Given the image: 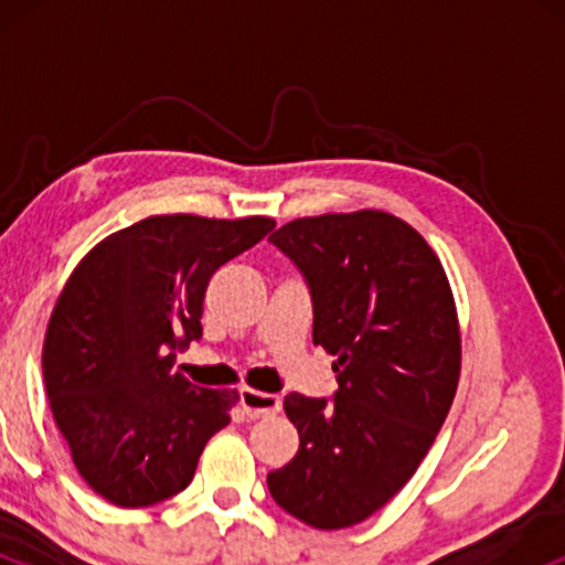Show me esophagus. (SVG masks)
Returning <instances> with one entry per match:
<instances>
[{"instance_id":"obj_1","label":"esophagus","mask_w":565,"mask_h":565,"mask_svg":"<svg viewBox=\"0 0 565 565\" xmlns=\"http://www.w3.org/2000/svg\"><path fill=\"white\" fill-rule=\"evenodd\" d=\"M242 408L249 419H263L276 414L281 408V398L270 393H260V391H252V387H244L242 391Z\"/></svg>"}]
</instances>
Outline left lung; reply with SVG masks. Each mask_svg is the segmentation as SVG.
Masks as SVG:
<instances>
[{
  "label": "left lung",
  "instance_id": "8db88e82",
  "mask_svg": "<svg viewBox=\"0 0 565 565\" xmlns=\"http://www.w3.org/2000/svg\"><path fill=\"white\" fill-rule=\"evenodd\" d=\"M313 302V342L334 355V398L289 393L300 449L268 472L278 508L348 529L404 489L459 382L457 308L436 252L380 210L300 217L270 236Z\"/></svg>",
  "mask_w": 565,
  "mask_h": 565
}]
</instances>
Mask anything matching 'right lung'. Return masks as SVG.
I'll return each mask as SVG.
<instances>
[{
	"mask_svg": "<svg viewBox=\"0 0 565 565\" xmlns=\"http://www.w3.org/2000/svg\"><path fill=\"white\" fill-rule=\"evenodd\" d=\"M274 225L270 217H146L76 265L50 316L42 372L57 430L95 494L148 508L193 481L238 393L174 374V353L201 337L212 274Z\"/></svg>",
	"mask_w": 565,
	"mask_h": 565,
	"instance_id": "obj_1",
	"label": "right lung"
}]
</instances>
